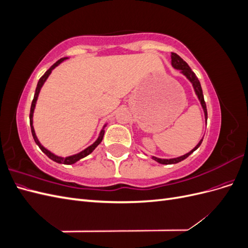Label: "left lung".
<instances>
[{"label": "left lung", "mask_w": 248, "mask_h": 248, "mask_svg": "<svg viewBox=\"0 0 248 248\" xmlns=\"http://www.w3.org/2000/svg\"><path fill=\"white\" fill-rule=\"evenodd\" d=\"M171 65L174 68L176 69H179L181 70V72L184 74V76L188 78L191 84L194 88V91H196V94L198 95L199 99L201 101V104L202 108H204V112H205V118L207 119L208 118V114H207V107H206V102H205V99H204V95H202V87H201V84H200V80L198 79L196 73H194L191 69L190 67L188 66V64H187L184 60L178 56L177 54H175V52H171ZM202 140H201V141L199 142V144L196 146V148L192 149L191 151L189 153H187L183 156H180V157H177V158H172V159H160V158H157V157H153V159L156 160L157 162H159L161 164H172V163H178L180 161L184 160L185 158H187L191 153H193V151H196V150L201 146Z\"/></svg>", "instance_id": "left-lung-1"}]
</instances>
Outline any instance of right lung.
Instances as JSON below:
<instances>
[{"label": "right lung", "instance_id": "1", "mask_svg": "<svg viewBox=\"0 0 248 248\" xmlns=\"http://www.w3.org/2000/svg\"><path fill=\"white\" fill-rule=\"evenodd\" d=\"M67 58H62V59H60L59 61H57L54 65H52L50 68L43 74V76L40 78V79H39V81H38V84H37V88H36V91H35V94H34V98H33V101H32V106H31V110H30V125H31V131H32V136H33V138H34V140H35V142L37 145H38V147L41 149V151L44 153V154H46V156L48 157V158H50L51 160H54V161H56V162H58V163H63V164H73L74 162H77V161H78L79 159H81V158H84V157H86L87 155H89L90 153H92L93 151H94V149L98 146L100 142H101V140H102V139H103V136H104V130H101L100 131V134H99V137H98V139H97V140L94 142L93 145H91L90 147H88L87 149H85L84 151H81V152H79V153H78V154H76V155H72V156H68V157H59V156H57V155H55V154H52L51 152H49L48 150H46V148H44L43 146H41V144L39 142V140H38V139H37V137H36V134H35V131H34V127H33V112H34V108H35V104H36V101H37V98H38V94H39V92H40V89H41V87L43 86V84H44V81L46 80V78H48V76L50 74V72H51V70L55 68V67H57L60 63L61 62H63L64 60H66Z\"/></svg>", "mask_w": 248, "mask_h": 248}]
</instances>
